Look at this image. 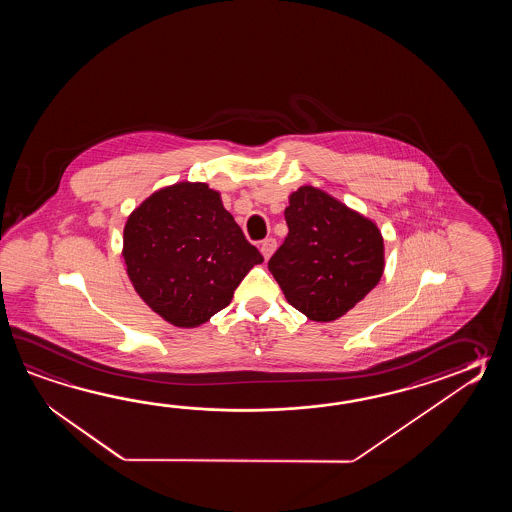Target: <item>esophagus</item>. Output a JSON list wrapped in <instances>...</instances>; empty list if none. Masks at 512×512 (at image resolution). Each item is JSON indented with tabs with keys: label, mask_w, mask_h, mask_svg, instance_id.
<instances>
[{
	"label": "esophagus",
	"mask_w": 512,
	"mask_h": 512,
	"mask_svg": "<svg viewBox=\"0 0 512 512\" xmlns=\"http://www.w3.org/2000/svg\"><path fill=\"white\" fill-rule=\"evenodd\" d=\"M260 251L261 254H263V258H265V260H269L272 256V252L276 251V240L267 238V240L261 241Z\"/></svg>",
	"instance_id": "obj_1"
}]
</instances>
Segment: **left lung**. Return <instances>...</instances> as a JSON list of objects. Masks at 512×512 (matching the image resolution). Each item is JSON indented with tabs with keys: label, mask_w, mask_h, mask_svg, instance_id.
Segmentation results:
<instances>
[{
	"label": "left lung",
	"mask_w": 512,
	"mask_h": 512,
	"mask_svg": "<svg viewBox=\"0 0 512 512\" xmlns=\"http://www.w3.org/2000/svg\"><path fill=\"white\" fill-rule=\"evenodd\" d=\"M285 221L289 234L269 271L309 320H337L381 282L384 240L375 221L315 186L289 196Z\"/></svg>",
	"instance_id": "obj_1"
}]
</instances>
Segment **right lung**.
<instances>
[{
  "instance_id": "1",
  "label": "right lung",
  "mask_w": 512,
  "mask_h": 512,
  "mask_svg": "<svg viewBox=\"0 0 512 512\" xmlns=\"http://www.w3.org/2000/svg\"><path fill=\"white\" fill-rule=\"evenodd\" d=\"M122 258L135 291L175 327H197L227 307L260 251L207 183L181 181L128 216Z\"/></svg>"
}]
</instances>
